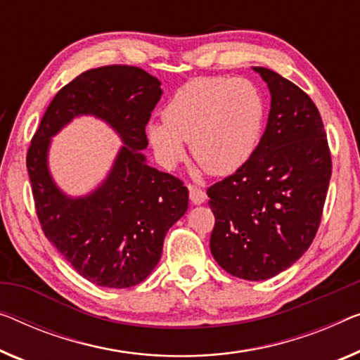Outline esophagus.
I'll use <instances>...</instances> for the list:
<instances>
[{
  "label": "esophagus",
  "mask_w": 360,
  "mask_h": 360,
  "mask_svg": "<svg viewBox=\"0 0 360 360\" xmlns=\"http://www.w3.org/2000/svg\"><path fill=\"white\" fill-rule=\"evenodd\" d=\"M189 197H191V202L195 203V205H200L207 200V194L203 192L200 187H195V186H189Z\"/></svg>",
  "instance_id": "34e87169"
}]
</instances>
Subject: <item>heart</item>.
Masks as SVG:
<instances>
[{
  "instance_id": "b5f03b06",
  "label": "heart",
  "mask_w": 360,
  "mask_h": 360,
  "mask_svg": "<svg viewBox=\"0 0 360 360\" xmlns=\"http://www.w3.org/2000/svg\"><path fill=\"white\" fill-rule=\"evenodd\" d=\"M163 115L165 121L150 122L147 134L166 166L181 162L187 142L207 173L226 176L243 168L259 148L266 101L248 79L202 77L182 85Z\"/></svg>"
}]
</instances>
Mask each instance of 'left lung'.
<instances>
[{
  "label": "left lung",
  "mask_w": 360,
  "mask_h": 360,
  "mask_svg": "<svg viewBox=\"0 0 360 360\" xmlns=\"http://www.w3.org/2000/svg\"><path fill=\"white\" fill-rule=\"evenodd\" d=\"M271 95L260 146L234 174L210 186V250L229 275L276 276L310 248L331 178L323 121L310 96L266 68H254Z\"/></svg>",
  "instance_id": "8db88e82"
}]
</instances>
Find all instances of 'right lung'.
Here are the masks:
<instances>
[{"label":"right lung","instance_id":"obj_1","mask_svg":"<svg viewBox=\"0 0 360 360\" xmlns=\"http://www.w3.org/2000/svg\"><path fill=\"white\" fill-rule=\"evenodd\" d=\"M162 82L141 68L90 69L51 100L27 152L37 217L48 240L96 286L131 288L157 266L168 229L187 212L189 191L147 163L146 126ZM77 115L105 120L123 141L109 176L87 196L71 198L47 168L51 137Z\"/></svg>","mask_w":360,"mask_h":360}]
</instances>
